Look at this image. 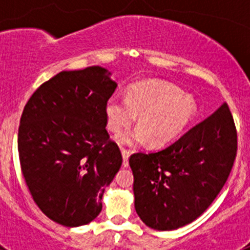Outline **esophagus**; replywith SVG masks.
Returning a JSON list of instances; mask_svg holds the SVG:
<instances>
[{
    "mask_svg": "<svg viewBox=\"0 0 250 250\" xmlns=\"http://www.w3.org/2000/svg\"><path fill=\"white\" fill-rule=\"evenodd\" d=\"M131 152L129 150H125V149H121V155H123V165L125 167H129V156Z\"/></svg>",
    "mask_w": 250,
    "mask_h": 250,
    "instance_id": "34e87169",
    "label": "esophagus"
}]
</instances>
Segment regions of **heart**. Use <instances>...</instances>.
<instances>
[{
    "mask_svg": "<svg viewBox=\"0 0 250 250\" xmlns=\"http://www.w3.org/2000/svg\"><path fill=\"white\" fill-rule=\"evenodd\" d=\"M195 114L193 99L174 85L161 81H141L127 89L125 99L112 96L106 103L107 129L112 132L131 125L138 118V129L116 138L121 145H138L147 139L151 145L173 141L188 126Z\"/></svg>",
    "mask_w": 250,
    "mask_h": 250,
    "instance_id": "b5f03b06",
    "label": "heart"
}]
</instances>
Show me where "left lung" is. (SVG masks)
I'll use <instances>...</instances> for the list:
<instances>
[{
	"label": "left lung",
	"mask_w": 250,
	"mask_h": 250,
	"mask_svg": "<svg viewBox=\"0 0 250 250\" xmlns=\"http://www.w3.org/2000/svg\"><path fill=\"white\" fill-rule=\"evenodd\" d=\"M237 155V129L228 105L158 152L129 159L135 210L155 230L198 219L220 193Z\"/></svg>",
	"instance_id": "8db88e82"
}]
</instances>
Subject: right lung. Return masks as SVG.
Here are the masks:
<instances>
[{"mask_svg": "<svg viewBox=\"0 0 250 250\" xmlns=\"http://www.w3.org/2000/svg\"><path fill=\"white\" fill-rule=\"evenodd\" d=\"M101 66L62 71L26 104L19 127L23 178L51 220L81 227L100 214L103 194L123 164L106 131L105 106L118 83Z\"/></svg>", "mask_w": 250, "mask_h": 250, "instance_id": "right-lung-1", "label": "right lung"}]
</instances>
